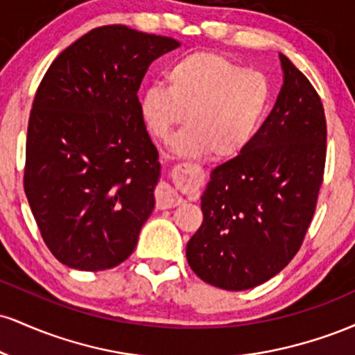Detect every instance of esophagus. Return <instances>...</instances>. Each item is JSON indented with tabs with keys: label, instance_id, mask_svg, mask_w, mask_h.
I'll use <instances>...</instances> for the list:
<instances>
[{
	"label": "esophagus",
	"instance_id": "34e87169",
	"mask_svg": "<svg viewBox=\"0 0 355 355\" xmlns=\"http://www.w3.org/2000/svg\"><path fill=\"white\" fill-rule=\"evenodd\" d=\"M183 200L178 197V193L175 191L168 183H162L158 187L157 191V207L158 209H172V207L182 205Z\"/></svg>",
	"mask_w": 355,
	"mask_h": 355
}]
</instances>
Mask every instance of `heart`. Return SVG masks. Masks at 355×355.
Here are the masks:
<instances>
[{"label":"heart","instance_id":"obj_1","mask_svg":"<svg viewBox=\"0 0 355 355\" xmlns=\"http://www.w3.org/2000/svg\"><path fill=\"white\" fill-rule=\"evenodd\" d=\"M166 85L155 81L140 96V115L148 132L168 141L185 120L173 150L185 157L234 158L255 140L270 105V83L214 51H195L173 61Z\"/></svg>","mask_w":355,"mask_h":355}]
</instances>
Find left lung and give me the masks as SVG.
<instances>
[{
    "label": "left lung",
    "mask_w": 355,
    "mask_h": 355,
    "mask_svg": "<svg viewBox=\"0 0 355 355\" xmlns=\"http://www.w3.org/2000/svg\"><path fill=\"white\" fill-rule=\"evenodd\" d=\"M284 87L243 153L214 168L202 195L203 222L187 260L203 282L247 291L294 259L324 182L327 123L319 93L280 55Z\"/></svg>",
    "instance_id": "obj_1"
}]
</instances>
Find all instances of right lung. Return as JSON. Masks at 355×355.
Returning <instances> with one entry per match:
<instances>
[{
  "instance_id": "1",
  "label": "right lung",
  "mask_w": 355,
  "mask_h": 355,
  "mask_svg": "<svg viewBox=\"0 0 355 355\" xmlns=\"http://www.w3.org/2000/svg\"><path fill=\"white\" fill-rule=\"evenodd\" d=\"M178 46L108 24L76 40L44 73L23 183L44 243L64 266L107 270L135 250L160 177L137 93L152 61Z\"/></svg>"
}]
</instances>
